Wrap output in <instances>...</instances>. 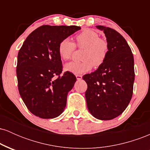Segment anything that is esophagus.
<instances>
[{"label": "esophagus", "instance_id": "obj_1", "mask_svg": "<svg viewBox=\"0 0 150 150\" xmlns=\"http://www.w3.org/2000/svg\"><path fill=\"white\" fill-rule=\"evenodd\" d=\"M76 78L77 80H82V76L81 75H76Z\"/></svg>", "mask_w": 150, "mask_h": 150}]
</instances>
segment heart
Returning <instances> with one entry per match:
<instances>
[{
    "instance_id": "b5f03b06",
    "label": "heart",
    "mask_w": 150,
    "mask_h": 150,
    "mask_svg": "<svg viewBox=\"0 0 150 150\" xmlns=\"http://www.w3.org/2000/svg\"><path fill=\"white\" fill-rule=\"evenodd\" d=\"M77 46L85 48L82 54L83 61H72L65 65L66 71L80 75L92 70L93 65L99 67L103 63L107 56L108 44L99 34L92 29H85L75 37ZM75 49V44L70 38L62 39L58 44V51L63 60H69Z\"/></svg>"
}]
</instances>
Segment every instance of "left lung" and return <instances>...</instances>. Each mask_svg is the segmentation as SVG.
<instances>
[{
    "instance_id": "8db88e82",
    "label": "left lung",
    "mask_w": 150,
    "mask_h": 150,
    "mask_svg": "<svg viewBox=\"0 0 150 150\" xmlns=\"http://www.w3.org/2000/svg\"><path fill=\"white\" fill-rule=\"evenodd\" d=\"M102 30L108 44L106 59L97 70L86 74V101L89 111L99 120H111L121 114L132 96L135 80L134 58L125 39L116 30L96 26Z\"/></svg>"
}]
</instances>
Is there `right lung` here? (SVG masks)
Here are the masks:
<instances>
[{
    "label": "right lung",
    "instance_id": "obj_1",
    "mask_svg": "<svg viewBox=\"0 0 150 150\" xmlns=\"http://www.w3.org/2000/svg\"><path fill=\"white\" fill-rule=\"evenodd\" d=\"M80 29L75 25L41 26L27 37L19 51V92L29 111L39 118H56L66 106L76 77L68 71L61 74L58 44Z\"/></svg>",
    "mask_w": 150,
    "mask_h": 150
}]
</instances>
